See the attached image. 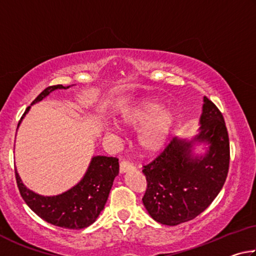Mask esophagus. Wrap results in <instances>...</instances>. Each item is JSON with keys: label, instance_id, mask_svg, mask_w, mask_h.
Segmentation results:
<instances>
[{"label": "esophagus", "instance_id": "esophagus-1", "mask_svg": "<svg viewBox=\"0 0 256 256\" xmlns=\"http://www.w3.org/2000/svg\"><path fill=\"white\" fill-rule=\"evenodd\" d=\"M134 170V166L133 164H131L128 162H122L120 164V174H125V172H128L130 170Z\"/></svg>", "mask_w": 256, "mask_h": 256}]
</instances>
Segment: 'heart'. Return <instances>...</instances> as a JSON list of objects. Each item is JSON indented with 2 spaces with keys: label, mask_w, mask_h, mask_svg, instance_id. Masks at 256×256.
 I'll return each mask as SVG.
<instances>
[{
  "label": "heart",
  "mask_w": 256,
  "mask_h": 256,
  "mask_svg": "<svg viewBox=\"0 0 256 256\" xmlns=\"http://www.w3.org/2000/svg\"><path fill=\"white\" fill-rule=\"evenodd\" d=\"M118 124L124 128H138V146L144 154H154L162 150L170 141L175 125V114L154 99H144L123 112ZM108 132H112L108 128Z\"/></svg>",
  "instance_id": "b5f03b06"
}]
</instances>
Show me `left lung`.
Returning a JSON list of instances; mask_svg holds the SVG:
<instances>
[{"label": "left lung", "mask_w": 256, "mask_h": 256, "mask_svg": "<svg viewBox=\"0 0 256 256\" xmlns=\"http://www.w3.org/2000/svg\"><path fill=\"white\" fill-rule=\"evenodd\" d=\"M200 128L193 138H174L164 152L144 167L148 188L142 202L151 218L176 226L190 222L214 200L226 180L229 138L222 114L203 97ZM206 145L204 154L196 146Z\"/></svg>", "instance_id": "obj_1"}]
</instances>
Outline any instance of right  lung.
<instances>
[{"instance_id": "1", "label": "right lung", "mask_w": 256, "mask_h": 256, "mask_svg": "<svg viewBox=\"0 0 256 256\" xmlns=\"http://www.w3.org/2000/svg\"><path fill=\"white\" fill-rule=\"evenodd\" d=\"M73 86V84H72ZM72 86H52L46 88L32 105L42 102L60 89H68ZM29 106L21 118L18 128ZM118 159L106 156H94L80 182L66 192L58 196H40L26 186L16 168V180L21 196L27 206L38 216L54 226L68 229H82L96 222L105 208L115 177L118 175Z\"/></svg>"}]
</instances>
